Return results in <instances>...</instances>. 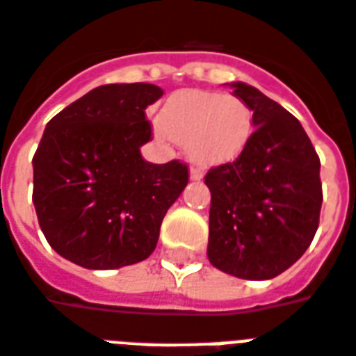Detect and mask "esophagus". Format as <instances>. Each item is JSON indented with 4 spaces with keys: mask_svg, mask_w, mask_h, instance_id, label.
I'll return each mask as SVG.
<instances>
[{
    "mask_svg": "<svg viewBox=\"0 0 356 356\" xmlns=\"http://www.w3.org/2000/svg\"><path fill=\"white\" fill-rule=\"evenodd\" d=\"M203 168L201 167H191V170H189V176H191V180H201L203 178Z\"/></svg>",
    "mask_w": 356,
    "mask_h": 356,
    "instance_id": "34e87169",
    "label": "esophagus"
}]
</instances>
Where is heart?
I'll use <instances>...</instances> for the list:
<instances>
[{
    "instance_id": "heart-1",
    "label": "heart",
    "mask_w": 356,
    "mask_h": 356,
    "mask_svg": "<svg viewBox=\"0 0 356 356\" xmlns=\"http://www.w3.org/2000/svg\"><path fill=\"white\" fill-rule=\"evenodd\" d=\"M153 131L157 138L188 146L199 165H220L237 159L248 146L254 113L237 96L180 90L168 98Z\"/></svg>"
}]
</instances>
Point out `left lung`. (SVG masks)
<instances>
[{
  "mask_svg": "<svg viewBox=\"0 0 356 356\" xmlns=\"http://www.w3.org/2000/svg\"><path fill=\"white\" fill-rule=\"evenodd\" d=\"M256 131L233 163L212 167L209 260L248 281L273 279L303 256L323 204L321 159L300 121L264 92L232 83Z\"/></svg>",
  "mask_w": 356,
  "mask_h": 356,
  "instance_id": "8db88e82",
  "label": "left lung"
}]
</instances>
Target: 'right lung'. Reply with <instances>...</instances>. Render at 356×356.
<instances>
[{
	"instance_id": "1",
	"label": "right lung",
	"mask_w": 356,
	"mask_h": 356,
	"mask_svg": "<svg viewBox=\"0 0 356 356\" xmlns=\"http://www.w3.org/2000/svg\"><path fill=\"white\" fill-rule=\"evenodd\" d=\"M149 83L96 87L56 113L33 155V207L47 243L87 269H118L155 250L161 222L188 186L178 159L153 165Z\"/></svg>"
}]
</instances>
